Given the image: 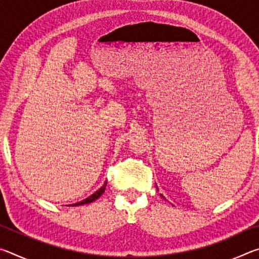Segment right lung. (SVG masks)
<instances>
[{
	"label": "right lung",
	"instance_id": "add662e5",
	"mask_svg": "<svg viewBox=\"0 0 259 259\" xmlns=\"http://www.w3.org/2000/svg\"><path fill=\"white\" fill-rule=\"evenodd\" d=\"M106 185H107V182H105V184L104 185L99 188V190L97 191V192H95L93 195H90L89 198H87V199H84V200H82L81 202H77V203H75V204H73V205H81V204H85V203H90V202H94L95 200H97L100 195L103 194L104 193V191H105V187H106Z\"/></svg>",
	"mask_w": 259,
	"mask_h": 259
}]
</instances>
